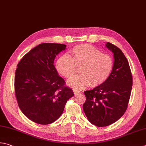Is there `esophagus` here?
I'll list each match as a JSON object with an SVG mask.
<instances>
[{
    "mask_svg": "<svg viewBox=\"0 0 146 146\" xmlns=\"http://www.w3.org/2000/svg\"><path fill=\"white\" fill-rule=\"evenodd\" d=\"M73 92H74V94H75V95H76L77 94H78V93L80 92V91L77 90H75V89H73Z\"/></svg>",
    "mask_w": 146,
    "mask_h": 146,
    "instance_id": "esophagus-1",
    "label": "esophagus"
}]
</instances>
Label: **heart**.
Here are the masks:
<instances>
[{
    "mask_svg": "<svg viewBox=\"0 0 146 146\" xmlns=\"http://www.w3.org/2000/svg\"><path fill=\"white\" fill-rule=\"evenodd\" d=\"M70 52L72 58L64 54L56 64L58 72L66 78H72L76 74L78 67L81 68L82 75L68 82L70 87L77 89H82L90 84L98 87L110 78L113 68V61L110 55L89 44L76 45Z\"/></svg>",
    "mask_w": 146,
    "mask_h": 146,
    "instance_id": "b5f03b06",
    "label": "heart"
}]
</instances>
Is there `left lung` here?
Masks as SVG:
<instances>
[{"label": "left lung", "mask_w": 146, "mask_h": 146, "mask_svg": "<svg viewBox=\"0 0 146 146\" xmlns=\"http://www.w3.org/2000/svg\"><path fill=\"white\" fill-rule=\"evenodd\" d=\"M106 47L113 53L112 72L104 84L85 91L86 101L83 105L88 120L99 127L113 124L123 115L132 88V73L124 54L110 42Z\"/></svg>", "instance_id": "obj_1"}]
</instances>
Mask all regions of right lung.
Masks as SVG:
<instances>
[{
	"label": "right lung",
	"instance_id": "1",
	"mask_svg": "<svg viewBox=\"0 0 146 146\" xmlns=\"http://www.w3.org/2000/svg\"><path fill=\"white\" fill-rule=\"evenodd\" d=\"M66 47L64 44L43 43L25 54L17 65L14 90L19 108L36 123L48 125L57 120L74 96L54 65L56 56Z\"/></svg>",
	"mask_w": 146,
	"mask_h": 146
}]
</instances>
